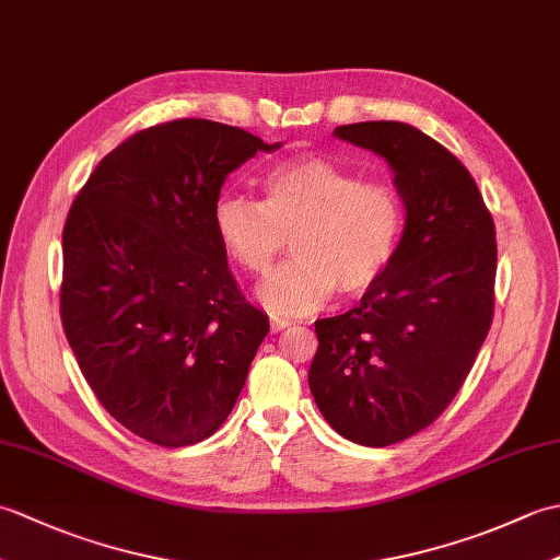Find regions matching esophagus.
Returning <instances> with one entry per match:
<instances>
[{
	"mask_svg": "<svg viewBox=\"0 0 560 560\" xmlns=\"http://www.w3.org/2000/svg\"><path fill=\"white\" fill-rule=\"evenodd\" d=\"M293 323L291 319H283V317H271V331H281V329H287V327H291Z\"/></svg>",
	"mask_w": 560,
	"mask_h": 560,
	"instance_id": "34e87169",
	"label": "esophagus"
}]
</instances>
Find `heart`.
Listing matches in <instances>:
<instances>
[{
	"mask_svg": "<svg viewBox=\"0 0 560 560\" xmlns=\"http://www.w3.org/2000/svg\"><path fill=\"white\" fill-rule=\"evenodd\" d=\"M261 199L223 195L213 233L237 267L261 277L287 249L295 257L259 287L271 313L305 315L331 295H363L395 265L407 237V201L385 180H363L325 156H301L269 168Z\"/></svg>",
	"mask_w": 560,
	"mask_h": 560,
	"instance_id": "b5f03b06",
	"label": "heart"
}]
</instances>
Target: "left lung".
Returning a JSON list of instances; mask_svg holds the SVG:
<instances>
[{"instance_id":"left-lung-1","label":"left lung","mask_w":560,"mask_h":560,"mask_svg":"<svg viewBox=\"0 0 560 560\" xmlns=\"http://www.w3.org/2000/svg\"><path fill=\"white\" fill-rule=\"evenodd\" d=\"M335 135L392 165L409 223L385 279L315 323L307 383L337 433L385 447L431 425L477 361L493 323L495 225L471 173L416 127L377 120Z\"/></svg>"}]
</instances>
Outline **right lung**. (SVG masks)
I'll return each mask as SVG.
<instances>
[{
    "label": "right lung",
    "instance_id": "right-lung-1",
    "mask_svg": "<svg viewBox=\"0 0 560 560\" xmlns=\"http://www.w3.org/2000/svg\"><path fill=\"white\" fill-rule=\"evenodd\" d=\"M273 149L197 117L153 125L96 165L67 213V341L105 411L153 445L217 433L267 337L213 233V205L229 173Z\"/></svg>",
    "mask_w": 560,
    "mask_h": 560
}]
</instances>
